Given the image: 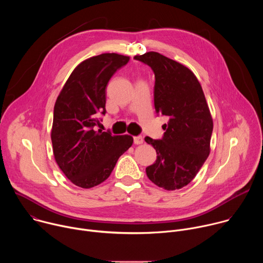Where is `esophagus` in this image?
<instances>
[{
	"instance_id": "esophagus-1",
	"label": "esophagus",
	"mask_w": 263,
	"mask_h": 263,
	"mask_svg": "<svg viewBox=\"0 0 263 263\" xmlns=\"http://www.w3.org/2000/svg\"><path fill=\"white\" fill-rule=\"evenodd\" d=\"M133 140H134V143H135V144H141V143H143V137L140 136V135L134 136V137H133Z\"/></svg>"
}]
</instances>
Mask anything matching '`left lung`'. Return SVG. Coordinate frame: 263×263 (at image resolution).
Segmentation results:
<instances>
[{
  "instance_id": "obj_1",
  "label": "left lung",
  "mask_w": 263,
  "mask_h": 263,
  "mask_svg": "<svg viewBox=\"0 0 263 263\" xmlns=\"http://www.w3.org/2000/svg\"><path fill=\"white\" fill-rule=\"evenodd\" d=\"M134 59L154 71L156 114L168 118L161 139L144 137L157 153L146 176L166 191L180 190L197 176L210 153L213 122L202 86L190 68L159 53Z\"/></svg>"
}]
</instances>
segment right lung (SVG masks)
Returning <instances> with one entry per match:
<instances>
[{"mask_svg":"<svg viewBox=\"0 0 263 263\" xmlns=\"http://www.w3.org/2000/svg\"><path fill=\"white\" fill-rule=\"evenodd\" d=\"M129 60L116 53L84 60L72 70L55 103L54 157L67 179L82 189L104 182L133 143L130 135L98 130L99 117L106 114V86Z\"/></svg>","mask_w":263,"mask_h":263,"instance_id":"right-lung-1","label":"right lung"}]
</instances>
